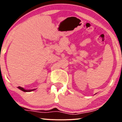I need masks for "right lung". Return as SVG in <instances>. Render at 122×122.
<instances>
[{"label": "right lung", "mask_w": 122, "mask_h": 122, "mask_svg": "<svg viewBox=\"0 0 122 122\" xmlns=\"http://www.w3.org/2000/svg\"><path fill=\"white\" fill-rule=\"evenodd\" d=\"M18 88H19V89H20V90H22V91H23V92H30V91H31L35 90V89H32V90H26V89H25L24 88L20 87V86H18Z\"/></svg>", "instance_id": "obj_1"}]
</instances>
